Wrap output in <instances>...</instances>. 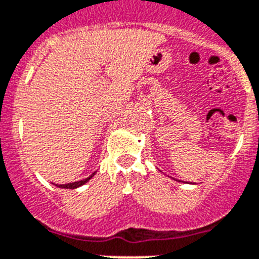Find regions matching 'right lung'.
Listing matches in <instances>:
<instances>
[{"label": "right lung", "mask_w": 259, "mask_h": 259, "mask_svg": "<svg viewBox=\"0 0 259 259\" xmlns=\"http://www.w3.org/2000/svg\"><path fill=\"white\" fill-rule=\"evenodd\" d=\"M93 176H94V173H93L90 177H88V178H85V180H82V181H77V182L66 183V185H59V186H57V187H61V189H77V187L85 185V183L88 182V181H89Z\"/></svg>", "instance_id": "1"}]
</instances>
